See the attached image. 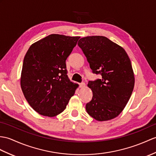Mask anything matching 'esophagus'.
Returning a JSON list of instances; mask_svg holds the SVG:
<instances>
[{"label":"esophagus","mask_w":156,"mask_h":156,"mask_svg":"<svg viewBox=\"0 0 156 156\" xmlns=\"http://www.w3.org/2000/svg\"><path fill=\"white\" fill-rule=\"evenodd\" d=\"M79 86H80V88H84L86 87V84L84 82H82L79 84Z\"/></svg>","instance_id":"1"}]
</instances>
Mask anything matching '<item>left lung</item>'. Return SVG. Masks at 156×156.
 Returning <instances> with one entry per match:
<instances>
[{"mask_svg":"<svg viewBox=\"0 0 156 156\" xmlns=\"http://www.w3.org/2000/svg\"><path fill=\"white\" fill-rule=\"evenodd\" d=\"M78 45L93 73L102 75L101 79L88 82L93 96L86 105L87 112L97 121L116 118L128 102L134 87V74L128 54L102 36L82 38Z\"/></svg>","mask_w":156,"mask_h":156,"instance_id":"1","label":"left lung"}]
</instances>
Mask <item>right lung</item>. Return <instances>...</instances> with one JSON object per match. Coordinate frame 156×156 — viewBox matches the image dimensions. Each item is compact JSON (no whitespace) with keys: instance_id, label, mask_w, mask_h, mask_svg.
<instances>
[{"instance_id":"add662e5","label":"right lung","mask_w":156,"mask_h":156,"mask_svg":"<svg viewBox=\"0 0 156 156\" xmlns=\"http://www.w3.org/2000/svg\"><path fill=\"white\" fill-rule=\"evenodd\" d=\"M80 37L53 34L33 43L24 56L20 86L29 105L39 114L62 113L78 84L70 80L66 60Z\"/></svg>"}]
</instances>
